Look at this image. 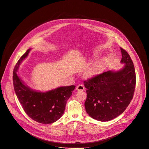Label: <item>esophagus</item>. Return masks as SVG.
<instances>
[{
    "instance_id": "1",
    "label": "esophagus",
    "mask_w": 149,
    "mask_h": 149,
    "mask_svg": "<svg viewBox=\"0 0 149 149\" xmlns=\"http://www.w3.org/2000/svg\"><path fill=\"white\" fill-rule=\"evenodd\" d=\"M76 89L78 90V91H83L84 90L85 88H84V85L83 84H79L77 86V88Z\"/></svg>"
}]
</instances>
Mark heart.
Listing matches in <instances>:
<instances>
[{"label": "heart", "mask_w": 149, "mask_h": 149, "mask_svg": "<svg viewBox=\"0 0 149 149\" xmlns=\"http://www.w3.org/2000/svg\"><path fill=\"white\" fill-rule=\"evenodd\" d=\"M103 68V65L102 63H97L91 71V74H95L96 72H98L102 70Z\"/></svg>", "instance_id": "obj_1"}]
</instances>
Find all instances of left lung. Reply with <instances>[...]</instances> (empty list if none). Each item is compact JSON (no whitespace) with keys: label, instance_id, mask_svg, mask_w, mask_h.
I'll use <instances>...</instances> for the list:
<instances>
[{"label":"left lung","instance_id":"8db88e82","mask_svg":"<svg viewBox=\"0 0 149 149\" xmlns=\"http://www.w3.org/2000/svg\"><path fill=\"white\" fill-rule=\"evenodd\" d=\"M123 68L108 71L85 81L88 115L99 121L111 120L123 113L130 103L136 87V76L129 54L120 47Z\"/></svg>","mask_w":149,"mask_h":149}]
</instances>
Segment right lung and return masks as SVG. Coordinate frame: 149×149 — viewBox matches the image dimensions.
Instances as JSON below:
<instances>
[{"label":"right lung","instance_id":"right-lung-1","mask_svg":"<svg viewBox=\"0 0 149 149\" xmlns=\"http://www.w3.org/2000/svg\"><path fill=\"white\" fill-rule=\"evenodd\" d=\"M28 49L19 59L13 72V83L17 98L25 112L37 123L48 124L55 123L63 114L67 100L75 86H62L47 91L31 88L18 75L19 65L28 56Z\"/></svg>","mask_w":149,"mask_h":149}]
</instances>
